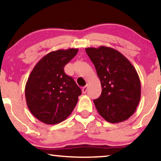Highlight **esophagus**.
I'll list each match as a JSON object with an SVG mask.
<instances>
[{"label":"esophagus","instance_id":"obj_1","mask_svg":"<svg viewBox=\"0 0 161 161\" xmlns=\"http://www.w3.org/2000/svg\"><path fill=\"white\" fill-rule=\"evenodd\" d=\"M87 89H88V85H86L85 86H84V87L82 88L83 94H85L86 92V91H87Z\"/></svg>","mask_w":161,"mask_h":161}]
</instances>
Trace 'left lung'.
<instances>
[{
    "label": "left lung",
    "instance_id": "8db88e82",
    "mask_svg": "<svg viewBox=\"0 0 161 161\" xmlns=\"http://www.w3.org/2000/svg\"><path fill=\"white\" fill-rule=\"evenodd\" d=\"M101 81L102 93L94 103L99 114L111 123L131 117L138 105L141 86L133 65L118 51L101 46L86 48Z\"/></svg>",
    "mask_w": 161,
    "mask_h": 161
}]
</instances>
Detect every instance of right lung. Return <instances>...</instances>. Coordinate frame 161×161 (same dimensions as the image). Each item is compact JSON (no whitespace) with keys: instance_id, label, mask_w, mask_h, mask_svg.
<instances>
[{"instance_id":"right-lung-1","label":"right lung","mask_w":161,"mask_h":161,"mask_svg":"<svg viewBox=\"0 0 161 161\" xmlns=\"http://www.w3.org/2000/svg\"><path fill=\"white\" fill-rule=\"evenodd\" d=\"M78 48L59 49L45 55L28 78L25 87L27 106L36 118L48 125L65 120L72 113L81 89L64 68Z\"/></svg>"}]
</instances>
